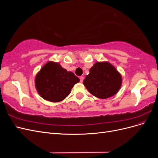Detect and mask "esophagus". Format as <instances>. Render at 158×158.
<instances>
[{"label":"esophagus","instance_id":"obj_1","mask_svg":"<svg viewBox=\"0 0 158 158\" xmlns=\"http://www.w3.org/2000/svg\"><path fill=\"white\" fill-rule=\"evenodd\" d=\"M83 80H84V76H80V82H82Z\"/></svg>","mask_w":158,"mask_h":158}]
</instances>
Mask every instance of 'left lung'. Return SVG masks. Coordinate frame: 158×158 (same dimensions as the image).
<instances>
[{
  "label": "left lung",
  "mask_w": 158,
  "mask_h": 158,
  "mask_svg": "<svg viewBox=\"0 0 158 158\" xmlns=\"http://www.w3.org/2000/svg\"><path fill=\"white\" fill-rule=\"evenodd\" d=\"M122 76L114 66L107 61L96 62L84 80V85L95 97L107 99L121 89Z\"/></svg>",
  "instance_id": "1"
}]
</instances>
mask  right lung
Masks as SVG:
<instances>
[{
	"label": "right lung",
	"instance_id": "obj_1",
	"mask_svg": "<svg viewBox=\"0 0 158 158\" xmlns=\"http://www.w3.org/2000/svg\"><path fill=\"white\" fill-rule=\"evenodd\" d=\"M80 79L73 73L62 67L59 63L49 61L38 72L35 88L40 96L51 102H59L71 92Z\"/></svg>",
	"mask_w": 158,
	"mask_h": 158
}]
</instances>
